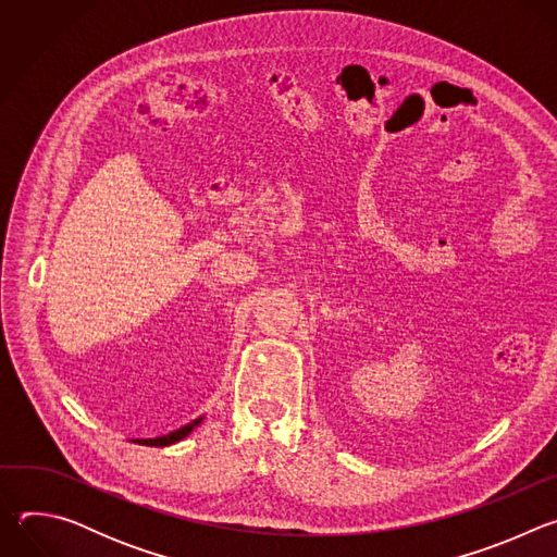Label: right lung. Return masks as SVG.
<instances>
[{
	"instance_id": "add662e5",
	"label": "right lung",
	"mask_w": 557,
	"mask_h": 557,
	"mask_svg": "<svg viewBox=\"0 0 557 557\" xmlns=\"http://www.w3.org/2000/svg\"><path fill=\"white\" fill-rule=\"evenodd\" d=\"M202 421H205V417H198L196 421H191V423L183 425L181 430H174V432H170V434H165V436H156V438H134V443L147 445V447H168V445H174V443L183 441L185 436H189Z\"/></svg>"
}]
</instances>
